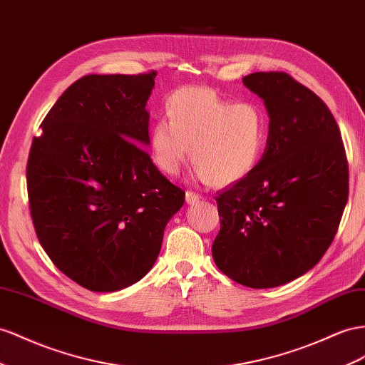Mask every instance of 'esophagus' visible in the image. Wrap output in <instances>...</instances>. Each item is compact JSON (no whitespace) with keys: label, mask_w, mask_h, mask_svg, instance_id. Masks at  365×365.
Masks as SVG:
<instances>
[{"label":"esophagus","mask_w":365,"mask_h":365,"mask_svg":"<svg viewBox=\"0 0 365 365\" xmlns=\"http://www.w3.org/2000/svg\"><path fill=\"white\" fill-rule=\"evenodd\" d=\"M201 200V196L198 195V193H195V192H185V201H187V204H195V202H198Z\"/></svg>","instance_id":"34e87169"}]
</instances>
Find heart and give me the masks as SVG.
Here are the masks:
<instances>
[{"label": "heart", "instance_id": "1", "mask_svg": "<svg viewBox=\"0 0 365 365\" xmlns=\"http://www.w3.org/2000/svg\"><path fill=\"white\" fill-rule=\"evenodd\" d=\"M150 132L153 163L175 176L189 158L195 178L224 187L244 180L258 167L269 141V116L256 101L232 103L210 88L187 86L165 104Z\"/></svg>", "mask_w": 365, "mask_h": 365}]
</instances>
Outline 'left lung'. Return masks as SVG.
Instances as JSON below:
<instances>
[{"instance_id":"8db88e82","label":"left lung","mask_w":365,"mask_h":365,"mask_svg":"<svg viewBox=\"0 0 365 365\" xmlns=\"http://www.w3.org/2000/svg\"><path fill=\"white\" fill-rule=\"evenodd\" d=\"M269 113L258 167L221 193V230L212 245L218 269L245 287L270 289L319 262L349 198L339 127L321 98L284 72L242 78Z\"/></svg>"}]
</instances>
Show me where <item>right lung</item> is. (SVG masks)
Returning <instances> with one entry per match:
<instances>
[{
	"mask_svg": "<svg viewBox=\"0 0 365 365\" xmlns=\"http://www.w3.org/2000/svg\"><path fill=\"white\" fill-rule=\"evenodd\" d=\"M156 72L86 75L34 138L27 190L35 232L66 277L92 292L144 278L184 190L156 169L145 106Z\"/></svg>",
	"mask_w": 365,
	"mask_h": 365,
	"instance_id": "add662e5",
	"label": "right lung"
}]
</instances>
